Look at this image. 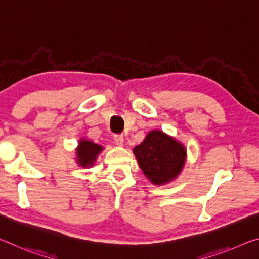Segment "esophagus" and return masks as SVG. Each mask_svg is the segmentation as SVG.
Here are the masks:
<instances>
[{"mask_svg": "<svg viewBox=\"0 0 259 259\" xmlns=\"http://www.w3.org/2000/svg\"><path fill=\"white\" fill-rule=\"evenodd\" d=\"M114 142L116 143L117 146H123V137L121 135H115L114 136Z\"/></svg>", "mask_w": 259, "mask_h": 259, "instance_id": "esophagus-1", "label": "esophagus"}]
</instances>
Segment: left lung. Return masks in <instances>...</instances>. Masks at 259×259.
<instances>
[{
  "mask_svg": "<svg viewBox=\"0 0 259 259\" xmlns=\"http://www.w3.org/2000/svg\"><path fill=\"white\" fill-rule=\"evenodd\" d=\"M134 154L145 177L154 185H164L181 175L186 162V147L162 130H151Z\"/></svg>",
  "mask_w": 259,
  "mask_h": 259,
  "instance_id": "left-lung-1",
  "label": "left lung"
}]
</instances>
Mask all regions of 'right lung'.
I'll list each match as a JSON object with an SVG mask.
<instances>
[{
  "mask_svg": "<svg viewBox=\"0 0 259 259\" xmlns=\"http://www.w3.org/2000/svg\"><path fill=\"white\" fill-rule=\"evenodd\" d=\"M104 147L96 144L90 139L82 137L78 139L77 147L75 148V161L81 168H91L94 166L97 157L103 152Z\"/></svg>",
  "mask_w": 259,
  "mask_h": 259,
  "instance_id": "obj_1",
  "label": "right lung"
}]
</instances>
